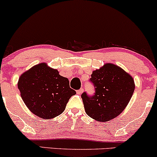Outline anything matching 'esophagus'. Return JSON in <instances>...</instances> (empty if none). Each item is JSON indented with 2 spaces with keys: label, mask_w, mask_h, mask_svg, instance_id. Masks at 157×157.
Masks as SVG:
<instances>
[{
  "label": "esophagus",
  "mask_w": 157,
  "mask_h": 157,
  "mask_svg": "<svg viewBox=\"0 0 157 157\" xmlns=\"http://www.w3.org/2000/svg\"><path fill=\"white\" fill-rule=\"evenodd\" d=\"M82 92H83V89H80L79 90H77V94H81Z\"/></svg>",
  "instance_id": "34e87169"
}]
</instances>
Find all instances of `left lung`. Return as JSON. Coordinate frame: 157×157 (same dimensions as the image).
<instances>
[{
  "instance_id": "8db88e82",
  "label": "left lung",
  "mask_w": 157,
  "mask_h": 157,
  "mask_svg": "<svg viewBox=\"0 0 157 157\" xmlns=\"http://www.w3.org/2000/svg\"><path fill=\"white\" fill-rule=\"evenodd\" d=\"M91 81L95 94L81 95L86 113L99 122H107L120 115L125 109L134 94L132 76L117 65L107 63L93 71Z\"/></svg>"
}]
</instances>
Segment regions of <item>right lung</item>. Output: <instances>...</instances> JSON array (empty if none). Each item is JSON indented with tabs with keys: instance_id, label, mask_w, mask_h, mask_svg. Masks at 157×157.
Here are the masks:
<instances>
[{
	"instance_id": "right-lung-1",
	"label": "right lung",
	"mask_w": 157,
	"mask_h": 157,
	"mask_svg": "<svg viewBox=\"0 0 157 157\" xmlns=\"http://www.w3.org/2000/svg\"><path fill=\"white\" fill-rule=\"evenodd\" d=\"M17 87L25 105L32 113L49 120L64 111L76 91L69 86L68 78L46 63L32 66L19 77Z\"/></svg>"
}]
</instances>
